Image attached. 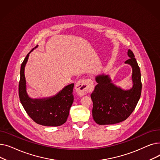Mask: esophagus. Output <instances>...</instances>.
Wrapping results in <instances>:
<instances>
[{
    "instance_id": "1",
    "label": "esophagus",
    "mask_w": 160,
    "mask_h": 160,
    "mask_svg": "<svg viewBox=\"0 0 160 160\" xmlns=\"http://www.w3.org/2000/svg\"><path fill=\"white\" fill-rule=\"evenodd\" d=\"M93 82L89 78L79 80L75 86L76 91L80 96H83L93 91Z\"/></svg>"
}]
</instances>
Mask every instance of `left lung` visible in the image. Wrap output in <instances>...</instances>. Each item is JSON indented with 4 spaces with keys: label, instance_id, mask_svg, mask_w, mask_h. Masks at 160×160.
<instances>
[{
    "label": "left lung",
    "instance_id": "left-lung-1",
    "mask_svg": "<svg viewBox=\"0 0 160 160\" xmlns=\"http://www.w3.org/2000/svg\"><path fill=\"white\" fill-rule=\"evenodd\" d=\"M130 58L125 63L132 67L133 87L123 90L112 83L108 75H99L95 78L98 84L91 98L93 103L92 114L94 121L100 125L114 124L127 119L133 112L141 94L142 83L139 67L131 50Z\"/></svg>",
    "mask_w": 160,
    "mask_h": 160
}]
</instances>
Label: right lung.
I'll return each mask as SVG.
<instances>
[{"label": "right lung", "mask_w": 160, "mask_h": 160, "mask_svg": "<svg viewBox=\"0 0 160 160\" xmlns=\"http://www.w3.org/2000/svg\"><path fill=\"white\" fill-rule=\"evenodd\" d=\"M38 45L35 47L36 48ZM27 54L21 64L20 81L19 83V96L24 109L35 122L46 127H58L64 124L69 114L72 104L74 83L65 87L54 97L32 99L27 93L26 80L24 77V67L28 61Z\"/></svg>", "instance_id": "add662e5"}]
</instances>
